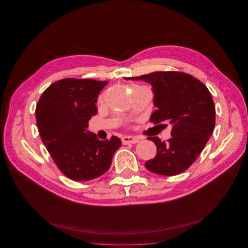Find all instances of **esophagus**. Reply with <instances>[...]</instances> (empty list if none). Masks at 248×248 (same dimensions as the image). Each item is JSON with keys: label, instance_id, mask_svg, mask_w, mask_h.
Listing matches in <instances>:
<instances>
[{"label": "esophagus", "instance_id": "esophagus-1", "mask_svg": "<svg viewBox=\"0 0 248 248\" xmlns=\"http://www.w3.org/2000/svg\"><path fill=\"white\" fill-rule=\"evenodd\" d=\"M139 140H140L138 138L130 137V136L123 137V139H122L123 144H137V142H139Z\"/></svg>", "mask_w": 248, "mask_h": 248}]
</instances>
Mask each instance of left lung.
I'll return each instance as SVG.
<instances>
[{
	"label": "left lung",
	"instance_id": "left-lung-1",
	"mask_svg": "<svg viewBox=\"0 0 248 248\" xmlns=\"http://www.w3.org/2000/svg\"><path fill=\"white\" fill-rule=\"evenodd\" d=\"M152 86L153 104L157 109L150 121L169 122L171 138L168 142L149 138L157 147L153 159L145 167L157 175L174 176L196 161L211 137L215 126V106L207 87L189 74L157 71L129 78Z\"/></svg>",
	"mask_w": 248,
	"mask_h": 248
}]
</instances>
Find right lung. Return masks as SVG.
<instances>
[{"label":"right lung","mask_w":248,"mask_h":248,"mask_svg":"<svg viewBox=\"0 0 248 248\" xmlns=\"http://www.w3.org/2000/svg\"><path fill=\"white\" fill-rule=\"evenodd\" d=\"M108 81L65 78L54 82L36 106V122L42 142L65 176L74 181L100 177L121 147L117 137L99 140L87 130L97 114L96 102Z\"/></svg>","instance_id":"right-lung-1"}]
</instances>
